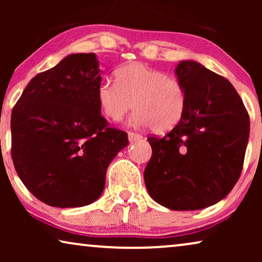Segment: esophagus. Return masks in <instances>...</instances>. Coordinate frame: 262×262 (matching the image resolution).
Segmentation results:
<instances>
[{
  "label": "esophagus",
  "mask_w": 262,
  "mask_h": 262,
  "mask_svg": "<svg viewBox=\"0 0 262 262\" xmlns=\"http://www.w3.org/2000/svg\"><path fill=\"white\" fill-rule=\"evenodd\" d=\"M143 136L139 135V134H135V132H128V141L130 142H136V141H139V139H142Z\"/></svg>",
  "instance_id": "34e87169"
}]
</instances>
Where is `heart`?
<instances>
[{
    "mask_svg": "<svg viewBox=\"0 0 262 262\" xmlns=\"http://www.w3.org/2000/svg\"><path fill=\"white\" fill-rule=\"evenodd\" d=\"M96 100L101 112L116 123L135 106L134 124L150 125L157 134L177 126L186 110V93L180 82L142 63L118 69L116 83L102 81L96 88Z\"/></svg>",
    "mask_w": 262,
    "mask_h": 262,
    "instance_id": "1",
    "label": "heart"
}]
</instances>
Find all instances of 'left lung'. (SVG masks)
I'll list each match as a JSON object with an SVG mask.
<instances>
[{"label": "left lung", "mask_w": 262, "mask_h": 262, "mask_svg": "<svg viewBox=\"0 0 262 262\" xmlns=\"http://www.w3.org/2000/svg\"><path fill=\"white\" fill-rule=\"evenodd\" d=\"M186 110L163 138L149 137L152 156L144 170L149 195L167 209L202 210L225 198L242 171L249 117L227 78L195 60L175 68Z\"/></svg>", "instance_id": "1"}]
</instances>
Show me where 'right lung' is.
Listing matches in <instances>:
<instances>
[{
	"instance_id": "right-lung-1",
	"label": "right lung",
	"mask_w": 262,
	"mask_h": 262,
	"mask_svg": "<svg viewBox=\"0 0 262 262\" xmlns=\"http://www.w3.org/2000/svg\"><path fill=\"white\" fill-rule=\"evenodd\" d=\"M100 83L95 53H73L35 75L13 108L14 167L28 191L50 206L81 207L99 199L107 168L128 144L126 132L101 116Z\"/></svg>"
}]
</instances>
